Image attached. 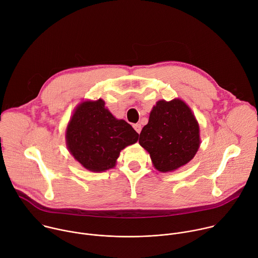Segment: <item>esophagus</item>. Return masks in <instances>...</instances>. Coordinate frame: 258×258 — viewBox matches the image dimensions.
<instances>
[{
	"instance_id": "obj_1",
	"label": "esophagus",
	"mask_w": 258,
	"mask_h": 258,
	"mask_svg": "<svg viewBox=\"0 0 258 258\" xmlns=\"http://www.w3.org/2000/svg\"><path fill=\"white\" fill-rule=\"evenodd\" d=\"M134 128H135V131H136L138 134H140L141 131H142V125H141L140 123H136V124H134Z\"/></svg>"
}]
</instances>
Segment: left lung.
I'll list each match as a JSON object with an SVG mask.
<instances>
[{
    "label": "left lung",
    "instance_id": "obj_1",
    "mask_svg": "<svg viewBox=\"0 0 258 258\" xmlns=\"http://www.w3.org/2000/svg\"><path fill=\"white\" fill-rule=\"evenodd\" d=\"M200 143L199 123L191 108L178 98L156 102L139 139L161 172L176 170L190 162Z\"/></svg>",
    "mask_w": 258,
    "mask_h": 258
}]
</instances>
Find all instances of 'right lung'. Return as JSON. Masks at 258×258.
Returning <instances> with one entry per match:
<instances>
[{"label":"right lung","instance_id":"obj_1","mask_svg":"<svg viewBox=\"0 0 258 258\" xmlns=\"http://www.w3.org/2000/svg\"><path fill=\"white\" fill-rule=\"evenodd\" d=\"M66 146L86 169L101 172L113 168L120 151L137 143L139 134L123 119L115 118L102 99L77 106L68 121Z\"/></svg>","mask_w":258,"mask_h":258}]
</instances>
